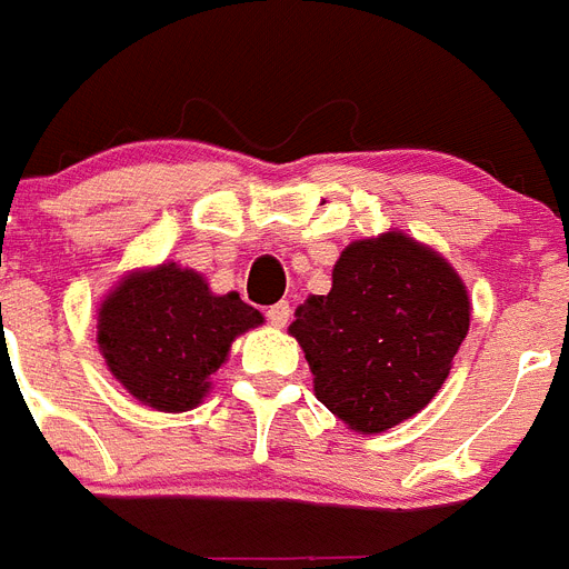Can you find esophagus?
<instances>
[{"label": "esophagus", "instance_id": "esophagus-1", "mask_svg": "<svg viewBox=\"0 0 569 569\" xmlns=\"http://www.w3.org/2000/svg\"><path fill=\"white\" fill-rule=\"evenodd\" d=\"M289 316H292V307H289V300H280V303L269 307V312H266V318H269L274 327L289 325Z\"/></svg>", "mask_w": 569, "mask_h": 569}]
</instances>
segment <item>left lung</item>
I'll return each mask as SVG.
<instances>
[{"mask_svg":"<svg viewBox=\"0 0 569 569\" xmlns=\"http://www.w3.org/2000/svg\"><path fill=\"white\" fill-rule=\"evenodd\" d=\"M470 327L468 289L450 262L400 230L357 239L289 325L316 397L362 436L418 415L445 386Z\"/></svg>","mask_w":569,"mask_h":569,"instance_id":"obj_1","label":"left lung"}]
</instances>
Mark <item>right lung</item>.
<instances>
[{
	"label": "right lung",
	"instance_id": "1",
	"mask_svg": "<svg viewBox=\"0 0 569 569\" xmlns=\"http://www.w3.org/2000/svg\"><path fill=\"white\" fill-rule=\"evenodd\" d=\"M262 316L237 292L212 295L198 271L163 262L122 277L99 307L110 373L157 412H189L210 391L237 336Z\"/></svg>",
	"mask_w": 569,
	"mask_h": 569
}]
</instances>
